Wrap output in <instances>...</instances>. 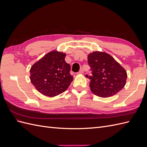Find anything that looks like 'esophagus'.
Returning <instances> with one entry per match:
<instances>
[{
    "mask_svg": "<svg viewBox=\"0 0 147 147\" xmlns=\"http://www.w3.org/2000/svg\"><path fill=\"white\" fill-rule=\"evenodd\" d=\"M83 69L82 68L80 70V71L77 74H83Z\"/></svg>",
    "mask_w": 147,
    "mask_h": 147,
    "instance_id": "34e87169",
    "label": "esophagus"
}]
</instances>
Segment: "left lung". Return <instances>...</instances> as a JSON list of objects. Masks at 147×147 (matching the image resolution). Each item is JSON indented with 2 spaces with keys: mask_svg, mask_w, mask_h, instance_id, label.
Returning <instances> with one entry per match:
<instances>
[{
  "mask_svg": "<svg viewBox=\"0 0 147 147\" xmlns=\"http://www.w3.org/2000/svg\"><path fill=\"white\" fill-rule=\"evenodd\" d=\"M91 75L90 87L94 94L102 97H111L121 91L126 84L127 73L113 57L104 52L96 51L88 56Z\"/></svg>",
  "mask_w": 147,
  "mask_h": 147,
  "instance_id": "obj_1",
  "label": "left lung"
}]
</instances>
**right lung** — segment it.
I'll return each instance as SVG.
<instances>
[{"instance_id":"obj_1","label":"right lung","mask_w":147,"mask_h":147,"mask_svg":"<svg viewBox=\"0 0 147 147\" xmlns=\"http://www.w3.org/2000/svg\"><path fill=\"white\" fill-rule=\"evenodd\" d=\"M65 54L51 51L35 63L30 70V81L42 94L54 97L64 92L73 80Z\"/></svg>"}]
</instances>
